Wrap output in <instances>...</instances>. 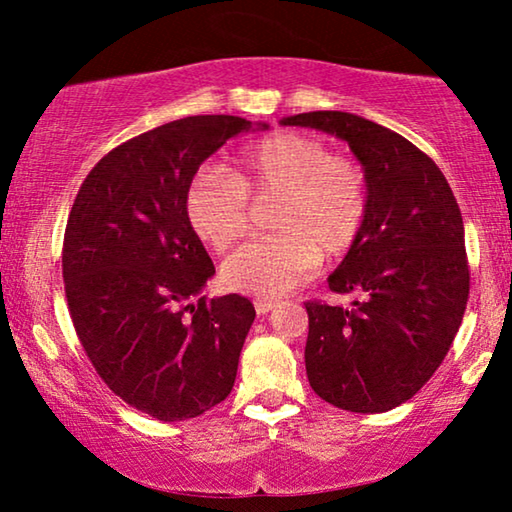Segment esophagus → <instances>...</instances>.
<instances>
[{"label":"esophagus","mask_w":512,"mask_h":512,"mask_svg":"<svg viewBox=\"0 0 512 512\" xmlns=\"http://www.w3.org/2000/svg\"><path fill=\"white\" fill-rule=\"evenodd\" d=\"M254 307H256V312L258 314H268V312H272L277 307V303L275 300H265V298H256L254 300Z\"/></svg>","instance_id":"esophagus-1"}]
</instances>
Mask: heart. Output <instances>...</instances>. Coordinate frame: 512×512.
<instances>
[{
    "label": "heart",
    "mask_w": 512,
    "mask_h": 512,
    "mask_svg": "<svg viewBox=\"0 0 512 512\" xmlns=\"http://www.w3.org/2000/svg\"><path fill=\"white\" fill-rule=\"evenodd\" d=\"M251 200L277 198L270 228L277 235L244 244L223 263L226 286L277 298L305 284L321 256L340 258L359 242L368 216V179L352 158L333 156L321 139L275 132L240 151L233 172L205 167L186 191L193 233L216 254L249 230Z\"/></svg>",
    "instance_id": "obj_1"
}]
</instances>
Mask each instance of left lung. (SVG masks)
Instances as JSON below:
<instances>
[{"label": "left lung", "instance_id": "obj_1", "mask_svg": "<svg viewBox=\"0 0 512 512\" xmlns=\"http://www.w3.org/2000/svg\"><path fill=\"white\" fill-rule=\"evenodd\" d=\"M282 125L345 139L368 179L359 242L328 277L361 293L352 310L307 300V380L349 412H387L417 394L450 352L471 272L464 219L440 167L398 132L347 111H310Z\"/></svg>", "mask_w": 512, "mask_h": 512}]
</instances>
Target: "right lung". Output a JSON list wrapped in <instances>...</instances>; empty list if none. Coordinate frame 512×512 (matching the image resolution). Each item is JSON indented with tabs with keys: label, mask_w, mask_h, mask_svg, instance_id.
<instances>
[{
	"label": "right lung",
	"mask_w": 512,
	"mask_h": 512,
	"mask_svg": "<svg viewBox=\"0 0 512 512\" xmlns=\"http://www.w3.org/2000/svg\"><path fill=\"white\" fill-rule=\"evenodd\" d=\"M244 130L240 116H188L132 137L90 170L69 212L62 277L76 335L104 384L160 422L230 394L254 324L237 293L191 303L214 263L184 209L198 167Z\"/></svg>",
	"instance_id": "right-lung-1"
}]
</instances>
